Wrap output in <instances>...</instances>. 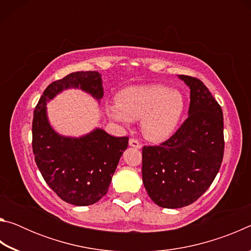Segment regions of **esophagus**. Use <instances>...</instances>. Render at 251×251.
I'll use <instances>...</instances> for the list:
<instances>
[{
    "label": "esophagus",
    "instance_id": "34e87169",
    "mask_svg": "<svg viewBox=\"0 0 251 251\" xmlns=\"http://www.w3.org/2000/svg\"><path fill=\"white\" fill-rule=\"evenodd\" d=\"M128 143H129V146L134 147V148H137V150H141V148H142V144L139 143L138 141H136V139H134V138L129 139Z\"/></svg>",
    "mask_w": 251,
    "mask_h": 251
}]
</instances>
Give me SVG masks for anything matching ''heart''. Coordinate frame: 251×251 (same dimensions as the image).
Wrapping results in <instances>:
<instances>
[{
  "mask_svg": "<svg viewBox=\"0 0 251 251\" xmlns=\"http://www.w3.org/2000/svg\"><path fill=\"white\" fill-rule=\"evenodd\" d=\"M184 110L179 91L164 85L130 86L117 94L116 103L106 105V113L113 121L129 125L141 120V129L151 142H163L172 136Z\"/></svg>",
  "mask_w": 251,
  "mask_h": 251,
  "instance_id": "obj_1",
  "label": "heart"
}]
</instances>
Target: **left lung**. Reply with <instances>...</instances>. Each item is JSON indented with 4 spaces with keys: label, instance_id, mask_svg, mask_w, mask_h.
<instances>
[{
    "label": "left lung",
    "instance_id": "left-lung-1",
    "mask_svg": "<svg viewBox=\"0 0 251 251\" xmlns=\"http://www.w3.org/2000/svg\"><path fill=\"white\" fill-rule=\"evenodd\" d=\"M190 90L188 118L160 146L143 148V182L156 205L188 206L209 188L224 156L223 110L201 80L178 75Z\"/></svg>",
    "mask_w": 251,
    "mask_h": 251
}]
</instances>
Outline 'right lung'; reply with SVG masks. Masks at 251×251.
Returning a JSON list of instances; mask_svg holds the SVG:
<instances>
[{
    "mask_svg": "<svg viewBox=\"0 0 251 251\" xmlns=\"http://www.w3.org/2000/svg\"><path fill=\"white\" fill-rule=\"evenodd\" d=\"M80 90L100 103L103 80L99 72H75L50 83L34 110L33 152L50 189L74 206H90L107 193L128 137H114L96 127L82 136H65L50 125L49 101L66 90Z\"/></svg>",
    "mask_w": 251,
    "mask_h": 251,
    "instance_id": "right-lung-1",
    "label": "right lung"
}]
</instances>
